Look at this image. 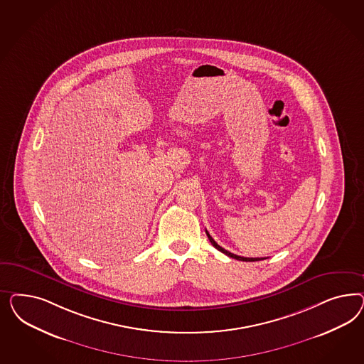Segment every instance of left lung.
Wrapping results in <instances>:
<instances>
[{"instance_id":"obj_1","label":"left lung","mask_w":364,"mask_h":364,"mask_svg":"<svg viewBox=\"0 0 364 364\" xmlns=\"http://www.w3.org/2000/svg\"><path fill=\"white\" fill-rule=\"evenodd\" d=\"M207 232V236H208V239H210V244L216 248V250H219L220 252H223L224 255H227V256H230L232 259H236V260H242V262H259V260H264L265 257H242V256H237V255L231 254L230 251H227V250H224L223 247H220L218 242H215L213 239H212V236H210L208 231Z\"/></svg>"}]
</instances>
